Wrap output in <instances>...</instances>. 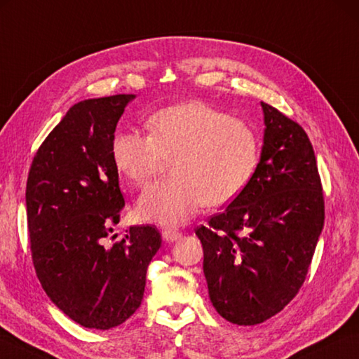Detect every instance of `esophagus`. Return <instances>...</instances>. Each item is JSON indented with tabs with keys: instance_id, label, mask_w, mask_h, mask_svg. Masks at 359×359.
<instances>
[{
	"instance_id": "1",
	"label": "esophagus",
	"mask_w": 359,
	"mask_h": 359,
	"mask_svg": "<svg viewBox=\"0 0 359 359\" xmlns=\"http://www.w3.org/2000/svg\"><path fill=\"white\" fill-rule=\"evenodd\" d=\"M161 233L166 242H175V240H179L182 237V232L179 229H172V227H166V229L161 231Z\"/></svg>"
}]
</instances>
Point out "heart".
Wrapping results in <instances>:
<instances>
[{
	"label": "heart",
	"mask_w": 359,
	"mask_h": 359,
	"mask_svg": "<svg viewBox=\"0 0 359 359\" xmlns=\"http://www.w3.org/2000/svg\"><path fill=\"white\" fill-rule=\"evenodd\" d=\"M147 133L121 130L113 136L117 171L142 187L174 158L175 177L146 188L136 210L146 221L177 226L205 204L224 205L251 180L259 138L250 123L201 102H184L147 117Z\"/></svg>",
	"instance_id": "obj_1"
}]
</instances>
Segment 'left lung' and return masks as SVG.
I'll return each instance as SVG.
<instances>
[{
	"mask_svg": "<svg viewBox=\"0 0 359 359\" xmlns=\"http://www.w3.org/2000/svg\"><path fill=\"white\" fill-rule=\"evenodd\" d=\"M260 161L224 212L196 229L208 295L236 325H257L287 306L308 275L325 219L317 160L308 135L262 102Z\"/></svg>",
	"mask_w": 359,
	"mask_h": 359,
	"instance_id": "8db88e82",
	"label": "left lung"
}]
</instances>
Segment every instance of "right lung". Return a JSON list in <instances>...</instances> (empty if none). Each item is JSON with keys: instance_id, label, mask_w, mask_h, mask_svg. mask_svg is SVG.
I'll list each match as a JSON object with an SVG mask.
<instances>
[{"instance_id": "1", "label": "right lung", "mask_w": 359, "mask_h": 359, "mask_svg": "<svg viewBox=\"0 0 359 359\" xmlns=\"http://www.w3.org/2000/svg\"><path fill=\"white\" fill-rule=\"evenodd\" d=\"M133 99L117 94L72 107L37 149L26 182L36 275L51 302L86 328H114L140 308L161 246L155 226H132L105 246L126 205L111 141Z\"/></svg>"}]
</instances>
